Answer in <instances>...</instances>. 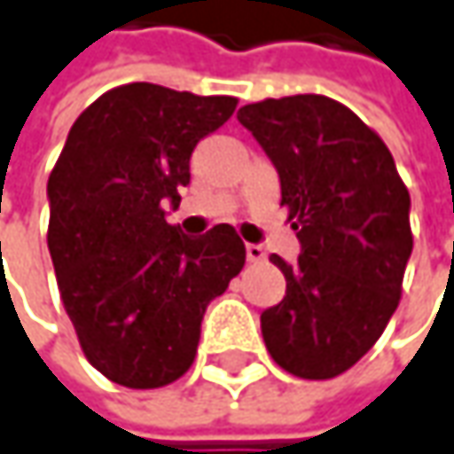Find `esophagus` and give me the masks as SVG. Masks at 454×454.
Returning a JSON list of instances; mask_svg holds the SVG:
<instances>
[{"mask_svg":"<svg viewBox=\"0 0 454 454\" xmlns=\"http://www.w3.org/2000/svg\"><path fill=\"white\" fill-rule=\"evenodd\" d=\"M247 260L249 262H262L265 260V249L260 244H247Z\"/></svg>","mask_w":454,"mask_h":454,"instance_id":"obj_1","label":"esophagus"}]
</instances>
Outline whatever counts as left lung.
<instances>
[{
	"instance_id": "1",
	"label": "left lung",
	"mask_w": 454,
	"mask_h": 454,
	"mask_svg": "<svg viewBox=\"0 0 454 454\" xmlns=\"http://www.w3.org/2000/svg\"><path fill=\"white\" fill-rule=\"evenodd\" d=\"M239 121L278 168L301 241L296 265L270 257L286 296L260 317L265 346L288 374L333 380L380 340L400 304L413 249L408 186L382 137L327 96L247 104Z\"/></svg>"
}]
</instances>
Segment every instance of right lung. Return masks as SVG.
Returning a JSON list of instances; mask_svg holds the SVG:
<instances>
[{
	"label": "right lung",
	"mask_w": 454,
	"mask_h": 454,
	"mask_svg": "<svg viewBox=\"0 0 454 454\" xmlns=\"http://www.w3.org/2000/svg\"><path fill=\"white\" fill-rule=\"evenodd\" d=\"M233 96L153 82L106 90L72 124L49 176V252L85 358L111 382L155 390L192 366L207 304L247 249L221 223L192 239L166 221L189 158L226 124Z\"/></svg>",
	"instance_id": "right-lung-1"
}]
</instances>
